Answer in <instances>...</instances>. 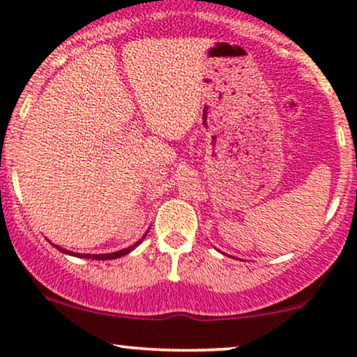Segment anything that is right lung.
Masks as SVG:
<instances>
[{"mask_svg": "<svg viewBox=\"0 0 357 357\" xmlns=\"http://www.w3.org/2000/svg\"><path fill=\"white\" fill-rule=\"evenodd\" d=\"M146 235H147V233H146ZM146 235L142 236V238H146ZM142 238L139 240V241H136V243H134L132 247H127L124 250H119V252H114V253H102V255H90V253H73V252H68V250L59 247V245H53V247H55L56 250H60L61 253H67V255H73V257L92 258V260H114V258H119V257H122V255H127V253H129V252H132V250L136 248L139 243H141Z\"/></svg>", "mask_w": 357, "mask_h": 357, "instance_id": "1", "label": "right lung"}]
</instances>
